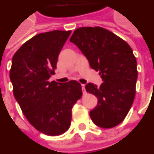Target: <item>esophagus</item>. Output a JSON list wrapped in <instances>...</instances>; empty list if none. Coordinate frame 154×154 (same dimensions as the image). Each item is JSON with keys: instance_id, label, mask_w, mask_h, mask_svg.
Listing matches in <instances>:
<instances>
[{"instance_id": "esophagus-1", "label": "esophagus", "mask_w": 154, "mask_h": 154, "mask_svg": "<svg viewBox=\"0 0 154 154\" xmlns=\"http://www.w3.org/2000/svg\"><path fill=\"white\" fill-rule=\"evenodd\" d=\"M82 92L83 94H86V90H85V86L83 84H82Z\"/></svg>"}]
</instances>
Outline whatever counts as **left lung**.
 <instances>
[{"mask_svg":"<svg viewBox=\"0 0 154 154\" xmlns=\"http://www.w3.org/2000/svg\"><path fill=\"white\" fill-rule=\"evenodd\" d=\"M70 42L80 49L103 81L100 87L93 83L85 87L97 98V107L90 112L91 119L103 128L116 127L128 113L135 97L137 61L132 48L99 26L76 29Z\"/></svg>","mask_w":154,"mask_h":154,"instance_id":"obj_1","label":"left lung"}]
</instances>
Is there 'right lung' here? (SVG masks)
Wrapping results in <instances>:
<instances>
[{
  "mask_svg": "<svg viewBox=\"0 0 154 154\" xmlns=\"http://www.w3.org/2000/svg\"><path fill=\"white\" fill-rule=\"evenodd\" d=\"M70 34L56 30L33 36L14 54L10 71L14 97L23 114L36 130L49 136L68 130L72 108L82 95L77 81H48Z\"/></svg>",
  "mask_w": 154,
  "mask_h": 154,
  "instance_id": "1",
  "label": "right lung"
}]
</instances>
